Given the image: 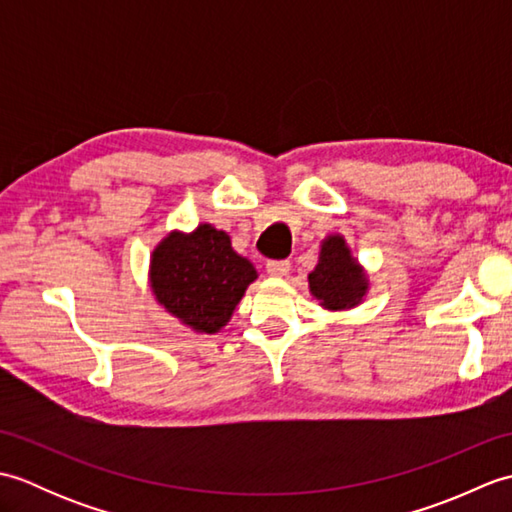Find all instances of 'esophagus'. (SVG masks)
Masks as SVG:
<instances>
[{"instance_id": "obj_1", "label": "esophagus", "mask_w": 512, "mask_h": 512, "mask_svg": "<svg viewBox=\"0 0 512 512\" xmlns=\"http://www.w3.org/2000/svg\"><path fill=\"white\" fill-rule=\"evenodd\" d=\"M266 270L270 277H286L290 273V262L288 259H273L266 264Z\"/></svg>"}]
</instances>
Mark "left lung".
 <instances>
[{"label": "left lung", "instance_id": "1", "mask_svg": "<svg viewBox=\"0 0 512 512\" xmlns=\"http://www.w3.org/2000/svg\"><path fill=\"white\" fill-rule=\"evenodd\" d=\"M312 299L323 310L345 312L358 308L369 292V273L352 255V248L341 233H330L321 239L317 266L308 275Z\"/></svg>", "mask_w": 512, "mask_h": 512}]
</instances>
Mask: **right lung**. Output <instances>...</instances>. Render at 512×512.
Here are the masks:
<instances>
[{"label":"right lung","mask_w":512,"mask_h":512,"mask_svg":"<svg viewBox=\"0 0 512 512\" xmlns=\"http://www.w3.org/2000/svg\"><path fill=\"white\" fill-rule=\"evenodd\" d=\"M257 277L228 233L209 222L189 233L173 228L149 259V288L158 306L198 334L220 332Z\"/></svg>","instance_id":"add662e5"}]
</instances>
